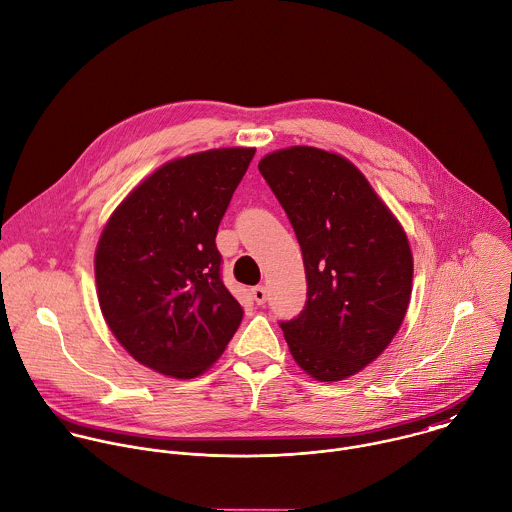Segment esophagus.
Wrapping results in <instances>:
<instances>
[{"mask_svg":"<svg viewBox=\"0 0 512 512\" xmlns=\"http://www.w3.org/2000/svg\"><path fill=\"white\" fill-rule=\"evenodd\" d=\"M251 295H253V299H255L257 305H263V303L267 301V289H265L263 285L253 287V289H251Z\"/></svg>","mask_w":512,"mask_h":512,"instance_id":"esophagus-1","label":"esophagus"}]
</instances>
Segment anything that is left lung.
Returning <instances> with one entry per match:
<instances>
[{"instance_id":"1","label":"left lung","mask_w":512,"mask_h":512,"mask_svg":"<svg viewBox=\"0 0 512 512\" xmlns=\"http://www.w3.org/2000/svg\"><path fill=\"white\" fill-rule=\"evenodd\" d=\"M303 253L307 303L281 329L315 381H343L397 335L413 291L403 225L343 155L295 145L259 161Z\"/></svg>"}]
</instances>
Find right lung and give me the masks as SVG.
Segmentation results:
<instances>
[{"mask_svg": "<svg viewBox=\"0 0 512 512\" xmlns=\"http://www.w3.org/2000/svg\"><path fill=\"white\" fill-rule=\"evenodd\" d=\"M253 155V147H223L167 161L101 231L103 319L135 361L161 375L205 373L239 329L243 307L221 281L215 237Z\"/></svg>", "mask_w": 512, "mask_h": 512, "instance_id": "add662e5", "label": "right lung"}]
</instances>
